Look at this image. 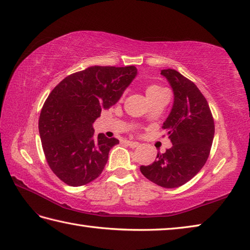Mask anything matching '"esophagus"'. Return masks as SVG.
<instances>
[{
	"label": "esophagus",
	"instance_id": "1",
	"mask_svg": "<svg viewBox=\"0 0 250 250\" xmlns=\"http://www.w3.org/2000/svg\"><path fill=\"white\" fill-rule=\"evenodd\" d=\"M125 144L130 146V147H132V148L139 147V146H140V143H138V142H133V141H129V140H125Z\"/></svg>",
	"mask_w": 250,
	"mask_h": 250
}]
</instances>
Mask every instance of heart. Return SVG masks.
Here are the masks:
<instances>
[{
  "label": "heart",
  "mask_w": 250,
  "mask_h": 250,
  "mask_svg": "<svg viewBox=\"0 0 250 250\" xmlns=\"http://www.w3.org/2000/svg\"><path fill=\"white\" fill-rule=\"evenodd\" d=\"M163 92H165V90L158 84H149L145 87V94L147 100L153 99V97L159 95Z\"/></svg>",
  "instance_id": "heart-1"
}]
</instances>
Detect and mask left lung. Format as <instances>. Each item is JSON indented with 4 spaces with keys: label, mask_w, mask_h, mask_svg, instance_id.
<instances>
[{
    "label": "left lung",
    "mask_w": 250,
    "mask_h": 250,
    "mask_svg": "<svg viewBox=\"0 0 250 250\" xmlns=\"http://www.w3.org/2000/svg\"><path fill=\"white\" fill-rule=\"evenodd\" d=\"M173 90L174 102L163 128L168 132L172 147L141 172L151 182L166 188H179L196 175L209 157L214 136V121L205 99L195 83L174 69L161 70Z\"/></svg>",
    "instance_id": "obj_1"
}]
</instances>
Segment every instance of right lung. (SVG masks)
I'll return each instance as SVG.
<instances>
[{"label":"right lung","mask_w":250,"mask_h":250,"mask_svg":"<svg viewBox=\"0 0 250 250\" xmlns=\"http://www.w3.org/2000/svg\"><path fill=\"white\" fill-rule=\"evenodd\" d=\"M136 73L134 66H92L66 77L47 96L39 133L47 164L63 183L81 187L103 172L119 141L95 136L93 122L119 101Z\"/></svg>","instance_id":"obj_1"}]
</instances>
